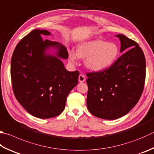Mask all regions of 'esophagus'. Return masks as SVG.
Wrapping results in <instances>:
<instances>
[{"instance_id":"34e87169","label":"esophagus","mask_w":154,"mask_h":154,"mask_svg":"<svg viewBox=\"0 0 154 154\" xmlns=\"http://www.w3.org/2000/svg\"><path fill=\"white\" fill-rule=\"evenodd\" d=\"M78 80H79L80 82H84L86 80V78L82 74H80L79 76H78Z\"/></svg>"}]
</instances>
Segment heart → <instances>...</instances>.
<instances>
[{"label": "heart", "instance_id": "heart-1", "mask_svg": "<svg viewBox=\"0 0 154 154\" xmlns=\"http://www.w3.org/2000/svg\"><path fill=\"white\" fill-rule=\"evenodd\" d=\"M119 55L117 44L97 39L78 44L76 52L68 51V59L72 63H76L79 57L86 58L85 63L87 68L93 72H101L114 64Z\"/></svg>", "mask_w": 154, "mask_h": 154}]
</instances>
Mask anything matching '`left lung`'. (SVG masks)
I'll list each match as a JSON object with an SVG mask.
<instances>
[{"instance_id":"1","label":"left lung","mask_w":154,"mask_h":154,"mask_svg":"<svg viewBox=\"0 0 154 154\" xmlns=\"http://www.w3.org/2000/svg\"><path fill=\"white\" fill-rule=\"evenodd\" d=\"M125 53L109 68L87 73L88 111L103 119H117L128 113L141 96L146 80V58L137 43L117 35Z\"/></svg>"}]
</instances>
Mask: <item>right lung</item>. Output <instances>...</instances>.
Returning a JSON list of instances; mask_svg holds the SVG:
<instances>
[{"instance_id":"add662e5","label":"right lung","mask_w":154,"mask_h":154,"mask_svg":"<svg viewBox=\"0 0 154 154\" xmlns=\"http://www.w3.org/2000/svg\"><path fill=\"white\" fill-rule=\"evenodd\" d=\"M47 30L34 29L17 45L11 63L14 94L23 108L34 117L48 119L63 112L66 98L77 85L79 72H69L60 58L67 59L66 48L59 42L45 39ZM53 47L56 56L48 54Z\"/></svg>"}]
</instances>
